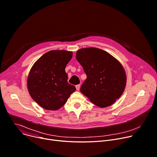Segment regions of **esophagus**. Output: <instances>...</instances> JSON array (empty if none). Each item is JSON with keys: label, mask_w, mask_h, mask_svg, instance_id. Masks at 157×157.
Wrapping results in <instances>:
<instances>
[{"label": "esophagus", "mask_w": 157, "mask_h": 157, "mask_svg": "<svg viewBox=\"0 0 157 157\" xmlns=\"http://www.w3.org/2000/svg\"><path fill=\"white\" fill-rule=\"evenodd\" d=\"M80 85H77V86H75L77 90H80Z\"/></svg>", "instance_id": "obj_1"}]
</instances>
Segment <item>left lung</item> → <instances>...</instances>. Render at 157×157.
Returning a JSON list of instances; mask_svg holds the SVG:
<instances>
[{"label": "left lung", "instance_id": "1", "mask_svg": "<svg viewBox=\"0 0 157 157\" xmlns=\"http://www.w3.org/2000/svg\"><path fill=\"white\" fill-rule=\"evenodd\" d=\"M76 58L87 75L80 92L99 107L113 104L123 94L126 84L121 63L107 52L92 47L78 50Z\"/></svg>", "mask_w": 157, "mask_h": 157}]
</instances>
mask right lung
<instances>
[{
  "label": "right lung",
  "instance_id": "obj_1",
  "mask_svg": "<svg viewBox=\"0 0 157 157\" xmlns=\"http://www.w3.org/2000/svg\"><path fill=\"white\" fill-rule=\"evenodd\" d=\"M71 52L52 50L41 56L31 67L27 80L32 99L48 111H56L67 101L76 88L68 83L65 67Z\"/></svg>",
  "mask_w": 157,
  "mask_h": 157
}]
</instances>
